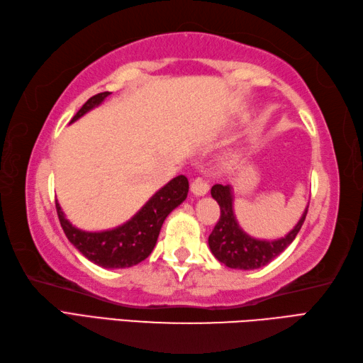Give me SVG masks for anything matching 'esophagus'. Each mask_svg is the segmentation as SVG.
<instances>
[{"instance_id":"esophagus-1","label":"esophagus","mask_w":363,"mask_h":363,"mask_svg":"<svg viewBox=\"0 0 363 363\" xmlns=\"http://www.w3.org/2000/svg\"><path fill=\"white\" fill-rule=\"evenodd\" d=\"M210 189V184L203 179H196L191 183V191L194 196H205Z\"/></svg>"}]
</instances>
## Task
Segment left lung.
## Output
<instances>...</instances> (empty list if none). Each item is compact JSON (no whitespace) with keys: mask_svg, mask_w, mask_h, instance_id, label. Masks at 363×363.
Here are the masks:
<instances>
[{"mask_svg":"<svg viewBox=\"0 0 363 363\" xmlns=\"http://www.w3.org/2000/svg\"><path fill=\"white\" fill-rule=\"evenodd\" d=\"M211 196L220 206V218L208 236L211 254L232 269H258L268 264L290 246L304 224L308 205L298 224L284 238L266 241L249 236L236 223L233 213V192L230 184H214Z\"/></svg>","mask_w":363,"mask_h":363,"instance_id":"obj_1","label":"left lung"}]
</instances>
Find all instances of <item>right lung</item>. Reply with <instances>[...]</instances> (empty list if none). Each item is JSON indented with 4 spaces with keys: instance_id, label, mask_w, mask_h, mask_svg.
Returning <instances> with one entry per match:
<instances>
[{
    "instance_id": "right-lung-1",
    "label": "right lung",
    "mask_w": 363,
    "mask_h": 363,
    "mask_svg": "<svg viewBox=\"0 0 363 363\" xmlns=\"http://www.w3.org/2000/svg\"><path fill=\"white\" fill-rule=\"evenodd\" d=\"M111 92H100L89 99L70 121L75 122L89 111L103 103ZM189 182L184 175H179L166 186L149 199L143 208L127 223L105 232H84L65 219L61 206L56 201L59 223L69 241L87 260L101 268H130L145 260L157 244L161 225L174 208H177L188 196Z\"/></svg>"
}]
</instances>
